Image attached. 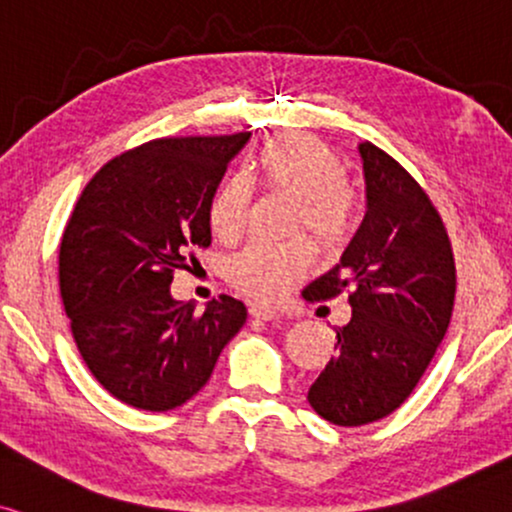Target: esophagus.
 <instances>
[{
	"instance_id": "obj_1",
	"label": "esophagus",
	"mask_w": 512,
	"mask_h": 512,
	"mask_svg": "<svg viewBox=\"0 0 512 512\" xmlns=\"http://www.w3.org/2000/svg\"><path fill=\"white\" fill-rule=\"evenodd\" d=\"M250 317L255 319H264V322H274V319L281 317V312L276 310L272 305H262V303H255L250 305Z\"/></svg>"
}]
</instances>
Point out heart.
Masks as SVG:
<instances>
[{"label": "heart", "instance_id": "obj_1", "mask_svg": "<svg viewBox=\"0 0 512 512\" xmlns=\"http://www.w3.org/2000/svg\"><path fill=\"white\" fill-rule=\"evenodd\" d=\"M262 186L298 197L295 229L322 250L341 248L360 221V195L346 181L341 157L310 135H281L255 159ZM252 181L248 174L221 178L207 202V221L221 240H236L248 229ZM310 272L305 243H252L233 255L226 279L236 291L255 300L281 298Z\"/></svg>", "mask_w": 512, "mask_h": 512}]
</instances>
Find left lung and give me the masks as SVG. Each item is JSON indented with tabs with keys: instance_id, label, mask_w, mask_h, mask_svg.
I'll list each match as a JSON object with an SVG mask.
<instances>
[{
	"instance_id": "obj_1",
	"label": "left lung",
	"mask_w": 512,
	"mask_h": 512,
	"mask_svg": "<svg viewBox=\"0 0 512 512\" xmlns=\"http://www.w3.org/2000/svg\"><path fill=\"white\" fill-rule=\"evenodd\" d=\"M367 214L341 262L303 291L310 303L348 293L353 317L307 391L319 417L362 427L408 400L446 336L455 300L451 238L427 190L372 143L360 145Z\"/></svg>"
}]
</instances>
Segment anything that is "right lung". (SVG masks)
<instances>
[{
  "label": "right lung",
  "mask_w": 512,
  "mask_h": 512,
  "mask_svg": "<svg viewBox=\"0 0 512 512\" xmlns=\"http://www.w3.org/2000/svg\"><path fill=\"white\" fill-rule=\"evenodd\" d=\"M250 133L159 138L109 159L83 188L59 248V291L78 353L116 400L166 412L195 396L248 319L231 295L169 293L212 243L207 202Z\"/></svg>",
  "instance_id": "obj_1"
}]
</instances>
